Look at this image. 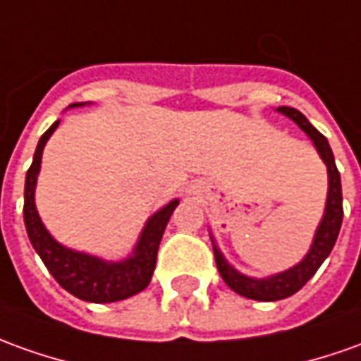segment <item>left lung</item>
Wrapping results in <instances>:
<instances>
[{
	"instance_id": "obj_1",
	"label": "left lung",
	"mask_w": 361,
	"mask_h": 361,
	"mask_svg": "<svg viewBox=\"0 0 361 361\" xmlns=\"http://www.w3.org/2000/svg\"><path fill=\"white\" fill-rule=\"evenodd\" d=\"M281 114H285L287 118H290L297 126H299L314 143V147L318 149V153L322 157V161L328 166V198H326V210H324V218L318 226L317 235H314V242L310 252L307 253V257L300 261L299 265H295L293 269L279 273V275H273L269 279H252V277H245L242 273L233 269L228 265V261L224 259V255L218 252V247L214 245V257H216V265L218 271L222 275V279L226 281V285L232 290H235L238 295L247 297L253 300H263V302H269V300H281L287 299L290 295H295L297 290H300L307 281L314 275L318 267L322 265V261L326 259L334 243H336L338 232H340V226H342V216H344V208H342V185H340V173H338L336 163H334V155H332V149L328 145L326 137L310 126V121L299 109L287 108V106H281Z\"/></svg>"
}]
</instances>
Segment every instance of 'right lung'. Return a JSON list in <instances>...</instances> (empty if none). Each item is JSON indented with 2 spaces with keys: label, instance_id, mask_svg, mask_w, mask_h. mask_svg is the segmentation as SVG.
Returning <instances> with one entry per match:
<instances>
[{
  "label": "right lung",
  "instance_id": "1",
  "mask_svg": "<svg viewBox=\"0 0 361 361\" xmlns=\"http://www.w3.org/2000/svg\"><path fill=\"white\" fill-rule=\"evenodd\" d=\"M74 106H80V104H74ZM59 123L61 121H54L51 128L44 131L43 137L39 139L33 163L25 176L23 220L29 240L56 283L74 297L88 300V302H116V300L133 297L139 290L145 289L151 281V275L155 271L159 243L178 200L169 202L165 208H161L149 218L137 245L133 250V255L128 259L119 261V263H106L86 253L66 250L64 245L54 242L51 233L44 230L35 208V185H37V175L41 169V155H43L44 143L49 141L52 131L59 128Z\"/></svg>",
  "mask_w": 361,
  "mask_h": 361
}]
</instances>
